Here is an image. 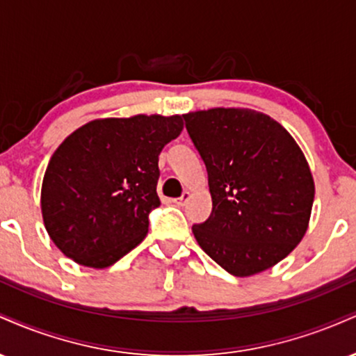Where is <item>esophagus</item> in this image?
I'll return each instance as SVG.
<instances>
[{
	"label": "esophagus",
	"instance_id": "obj_1",
	"mask_svg": "<svg viewBox=\"0 0 356 356\" xmlns=\"http://www.w3.org/2000/svg\"><path fill=\"white\" fill-rule=\"evenodd\" d=\"M189 199H191V194H189V192H184V194L181 195V197L174 199V204H175V206L182 207V206H186V204H187V201H189Z\"/></svg>",
	"mask_w": 356,
	"mask_h": 356
}]
</instances>
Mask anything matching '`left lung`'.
I'll return each mask as SVG.
<instances>
[{
	"mask_svg": "<svg viewBox=\"0 0 356 356\" xmlns=\"http://www.w3.org/2000/svg\"><path fill=\"white\" fill-rule=\"evenodd\" d=\"M207 169L212 212L192 226L207 256L231 275L284 259L308 229L314 182L303 150L275 118L251 108L184 115Z\"/></svg>",
	"mask_w": 356,
	"mask_h": 356,
	"instance_id": "left-lung-1",
	"label": "left lung"
}]
</instances>
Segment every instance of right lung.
I'll return each instance as SVG.
<instances>
[{"mask_svg":"<svg viewBox=\"0 0 356 356\" xmlns=\"http://www.w3.org/2000/svg\"><path fill=\"white\" fill-rule=\"evenodd\" d=\"M181 115L97 118L61 142L42 184V214L55 246L87 268H108L144 241L161 206L159 154Z\"/></svg>","mask_w":356,"mask_h":356,"instance_id":"1","label":"right lung"}]
</instances>
